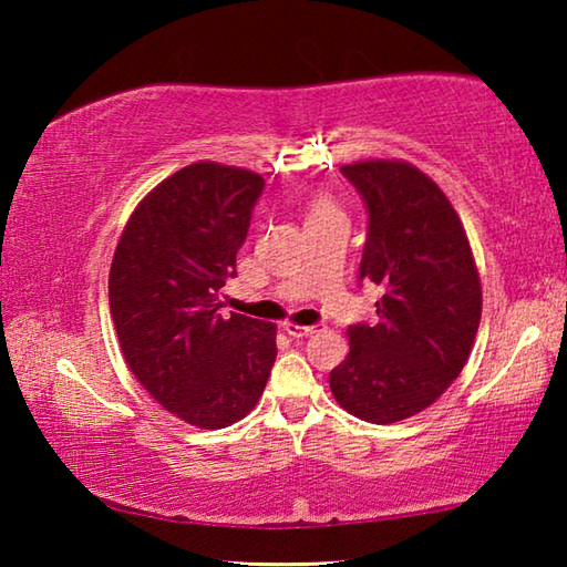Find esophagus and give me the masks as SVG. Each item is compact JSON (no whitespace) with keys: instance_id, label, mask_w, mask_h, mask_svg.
Here are the masks:
<instances>
[{"instance_id":"34e87169","label":"esophagus","mask_w":567,"mask_h":567,"mask_svg":"<svg viewBox=\"0 0 567 567\" xmlns=\"http://www.w3.org/2000/svg\"><path fill=\"white\" fill-rule=\"evenodd\" d=\"M282 330L290 334V338H310L320 330V324H295V322H285Z\"/></svg>"}]
</instances>
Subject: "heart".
Returning <instances> with one entry per match:
<instances>
[{"mask_svg":"<svg viewBox=\"0 0 567 567\" xmlns=\"http://www.w3.org/2000/svg\"><path fill=\"white\" fill-rule=\"evenodd\" d=\"M328 213H338V209H334V205L330 203V199L315 197L312 203H310V207H307V219L318 217V215H328Z\"/></svg>","mask_w":567,"mask_h":567,"instance_id":"b5f03b06","label":"heart"}]
</instances>
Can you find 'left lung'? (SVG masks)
Returning a JSON list of instances; mask_svg holds the SVG:
<instances>
[{
  "label": "left lung",
  "instance_id": "8db88e82",
  "mask_svg": "<svg viewBox=\"0 0 567 567\" xmlns=\"http://www.w3.org/2000/svg\"><path fill=\"white\" fill-rule=\"evenodd\" d=\"M340 172L368 207L360 280L382 290L375 324H350L330 390L350 415L390 425L453 385L473 350L483 287L455 207L425 172L368 159Z\"/></svg>",
  "mask_w": 567,
  "mask_h": 567
}]
</instances>
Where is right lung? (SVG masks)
I'll return each mask as SVG.
<instances>
[{
	"label": "right lung",
	"instance_id": "add662e5",
	"mask_svg": "<svg viewBox=\"0 0 567 567\" xmlns=\"http://www.w3.org/2000/svg\"><path fill=\"white\" fill-rule=\"evenodd\" d=\"M265 179L195 162L134 207L114 249L110 312L124 362L172 415L203 430L243 420L262 398L277 328L219 315Z\"/></svg>",
	"mask_w": 567,
	"mask_h": 567
}]
</instances>
